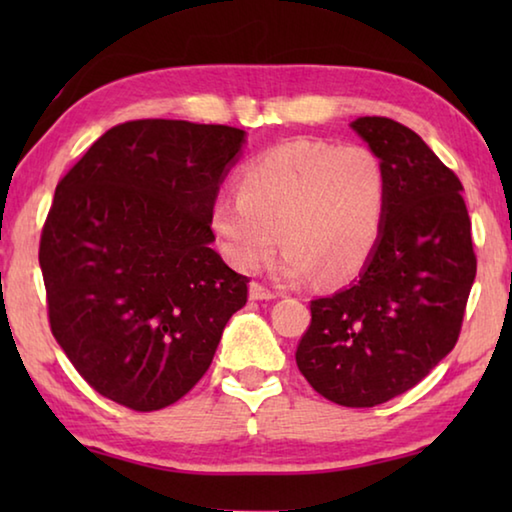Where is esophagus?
<instances>
[{
	"instance_id": "obj_1",
	"label": "esophagus",
	"mask_w": 512,
	"mask_h": 512,
	"mask_svg": "<svg viewBox=\"0 0 512 512\" xmlns=\"http://www.w3.org/2000/svg\"><path fill=\"white\" fill-rule=\"evenodd\" d=\"M277 296H280V293L264 287V284H259V282L250 284V300H275Z\"/></svg>"
}]
</instances>
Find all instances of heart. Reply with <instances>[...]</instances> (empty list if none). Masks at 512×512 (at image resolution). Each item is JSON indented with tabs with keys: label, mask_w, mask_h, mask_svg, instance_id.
I'll return each instance as SVG.
<instances>
[{
	"label": "heart",
	"mask_w": 512,
	"mask_h": 512,
	"mask_svg": "<svg viewBox=\"0 0 512 512\" xmlns=\"http://www.w3.org/2000/svg\"><path fill=\"white\" fill-rule=\"evenodd\" d=\"M388 210V173L363 144L293 140L250 160L239 192L216 196L210 228L223 257L255 271L287 246L284 280L343 282L375 250Z\"/></svg>",
	"instance_id": "b5f03b06"
}]
</instances>
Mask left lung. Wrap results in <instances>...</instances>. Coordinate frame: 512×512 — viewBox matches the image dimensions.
Here are the masks:
<instances>
[{
	"label": "left lung",
	"instance_id": "left-lung-1",
	"mask_svg": "<svg viewBox=\"0 0 512 512\" xmlns=\"http://www.w3.org/2000/svg\"><path fill=\"white\" fill-rule=\"evenodd\" d=\"M384 162V228L357 282L311 300L296 363L316 393L384 404L454 350L476 275L463 185L418 133L388 117L350 124Z\"/></svg>",
	"mask_w": 512,
	"mask_h": 512
}]
</instances>
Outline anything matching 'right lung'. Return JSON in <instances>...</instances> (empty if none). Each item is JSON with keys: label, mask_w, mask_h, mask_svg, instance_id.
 <instances>
[{"label": "right lung", "mask_w": 512, "mask_h": 512, "mask_svg": "<svg viewBox=\"0 0 512 512\" xmlns=\"http://www.w3.org/2000/svg\"><path fill=\"white\" fill-rule=\"evenodd\" d=\"M246 133L180 119L110 128L60 180L40 237L51 334L94 391L158 411L196 386L248 277L210 248Z\"/></svg>", "instance_id": "obj_1"}]
</instances>
